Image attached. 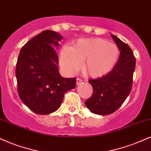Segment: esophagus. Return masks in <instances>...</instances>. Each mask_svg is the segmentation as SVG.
Masks as SVG:
<instances>
[{"label":"esophagus","mask_w":151,"mask_h":151,"mask_svg":"<svg viewBox=\"0 0 151 151\" xmlns=\"http://www.w3.org/2000/svg\"><path fill=\"white\" fill-rule=\"evenodd\" d=\"M83 80L81 79H79V78H77V82H76V83H77V85H79V83H81V82H82Z\"/></svg>","instance_id":"esophagus-1"}]
</instances>
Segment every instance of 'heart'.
I'll return each instance as SVG.
<instances>
[{
  "label": "heart",
  "mask_w": 151,
  "mask_h": 151,
  "mask_svg": "<svg viewBox=\"0 0 151 151\" xmlns=\"http://www.w3.org/2000/svg\"><path fill=\"white\" fill-rule=\"evenodd\" d=\"M120 55V50L115 43L106 40L93 38L81 39L71 47L61 49L60 63L69 74H74L81 68L82 61L86 73L93 77H99L108 73L115 67Z\"/></svg>",
  "instance_id": "1"
}]
</instances>
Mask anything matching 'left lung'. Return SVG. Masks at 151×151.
<instances>
[{
	"label": "left lung",
	"mask_w": 151,
	"mask_h": 151,
	"mask_svg": "<svg viewBox=\"0 0 151 151\" xmlns=\"http://www.w3.org/2000/svg\"><path fill=\"white\" fill-rule=\"evenodd\" d=\"M120 55L112 71L96 79H89L93 94L85 102L86 106L96 115L112 114L122 105L132 88L136 60L133 51L127 44L113 34H110Z\"/></svg>",
	"instance_id": "1"
}]
</instances>
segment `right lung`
<instances>
[{"instance_id":"1","label":"right lung","mask_w":151,"mask_h":151,"mask_svg":"<svg viewBox=\"0 0 151 151\" xmlns=\"http://www.w3.org/2000/svg\"><path fill=\"white\" fill-rule=\"evenodd\" d=\"M63 39L51 30L43 31L24 46L16 65L19 98L34 112L48 115L57 110L65 93L76 86V78H63L58 68V48Z\"/></svg>"}]
</instances>
